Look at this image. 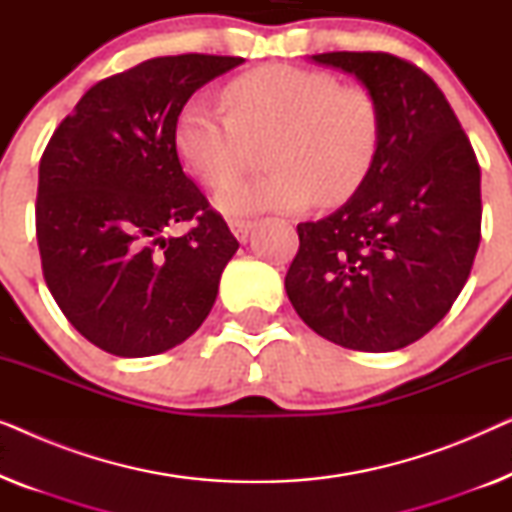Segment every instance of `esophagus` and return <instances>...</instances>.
Listing matches in <instances>:
<instances>
[{
  "label": "esophagus",
  "mask_w": 512,
  "mask_h": 512,
  "mask_svg": "<svg viewBox=\"0 0 512 512\" xmlns=\"http://www.w3.org/2000/svg\"><path fill=\"white\" fill-rule=\"evenodd\" d=\"M228 226H230V230H233V235L237 237V240L247 242V237L251 233V228H254V223L247 221V219H230Z\"/></svg>",
  "instance_id": "1"
}]
</instances>
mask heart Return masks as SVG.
Returning <instances> with one entry per match:
<instances>
[{"instance_id": "b5f03b06", "label": "heart", "mask_w": 512, "mask_h": 512, "mask_svg": "<svg viewBox=\"0 0 512 512\" xmlns=\"http://www.w3.org/2000/svg\"><path fill=\"white\" fill-rule=\"evenodd\" d=\"M228 114L191 100L174 123V146L195 179L219 188L254 145L269 144L265 178L221 188L223 214L300 212L314 200L338 205L359 191L382 135L380 104L366 88L293 65L258 67L223 90Z\"/></svg>"}]
</instances>
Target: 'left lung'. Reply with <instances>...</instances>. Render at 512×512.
Listing matches in <instances>:
<instances>
[{
    "mask_svg": "<svg viewBox=\"0 0 512 512\" xmlns=\"http://www.w3.org/2000/svg\"><path fill=\"white\" fill-rule=\"evenodd\" d=\"M380 104L375 163L326 219L298 223L284 286L321 338L394 352L450 312L480 244V165L450 102L426 72L391 53H319Z\"/></svg>",
    "mask_w": 512,
    "mask_h": 512,
    "instance_id": "1",
    "label": "left lung"
}]
</instances>
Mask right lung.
<instances>
[{"mask_svg": "<svg viewBox=\"0 0 512 512\" xmlns=\"http://www.w3.org/2000/svg\"><path fill=\"white\" fill-rule=\"evenodd\" d=\"M242 62L186 53L109 76L41 156V270L69 324L104 352H167L212 310L240 242L184 174L174 123L195 90ZM184 220L186 236L164 237Z\"/></svg>", "mask_w": 512, "mask_h": 512, "instance_id": "obj_1", "label": "right lung"}]
</instances>
